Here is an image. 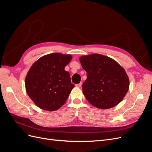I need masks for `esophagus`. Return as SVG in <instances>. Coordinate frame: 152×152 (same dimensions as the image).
<instances>
[{"instance_id":"34e87169","label":"esophagus","mask_w":152,"mask_h":152,"mask_svg":"<svg viewBox=\"0 0 152 152\" xmlns=\"http://www.w3.org/2000/svg\"><path fill=\"white\" fill-rule=\"evenodd\" d=\"M75 86H76V87H80L82 86V83L77 84H76V85H75Z\"/></svg>"}]
</instances>
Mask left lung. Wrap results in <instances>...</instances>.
<instances>
[{
  "label": "left lung",
  "mask_w": 152,
  "mask_h": 152,
  "mask_svg": "<svg viewBox=\"0 0 152 152\" xmlns=\"http://www.w3.org/2000/svg\"><path fill=\"white\" fill-rule=\"evenodd\" d=\"M87 79L82 91L87 100L95 107L108 109L120 103L129 87V80L124 69L109 57L99 54L80 58Z\"/></svg>",
  "instance_id": "obj_1"
}]
</instances>
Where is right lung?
I'll list each match as a JSON object with an SVG mask.
<instances>
[{"label": "right lung", "mask_w": 152, "mask_h": 152, "mask_svg": "<svg viewBox=\"0 0 152 152\" xmlns=\"http://www.w3.org/2000/svg\"><path fill=\"white\" fill-rule=\"evenodd\" d=\"M70 54L53 53L39 59L25 78L26 93L40 108L54 111L65 104L74 85L65 67L70 62Z\"/></svg>", "instance_id": "add662e5"}]
</instances>
